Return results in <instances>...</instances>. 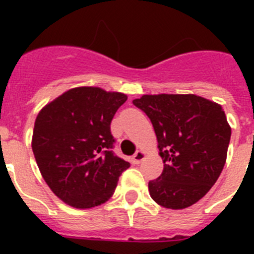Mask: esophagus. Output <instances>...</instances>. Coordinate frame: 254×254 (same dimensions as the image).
Returning a JSON list of instances; mask_svg holds the SVG:
<instances>
[{"instance_id": "34e87169", "label": "esophagus", "mask_w": 254, "mask_h": 254, "mask_svg": "<svg viewBox=\"0 0 254 254\" xmlns=\"http://www.w3.org/2000/svg\"><path fill=\"white\" fill-rule=\"evenodd\" d=\"M145 156H146V152L142 151V150H138V151L136 152V154H134L133 156H132L131 161L133 164H140L141 161H142L143 159H145Z\"/></svg>"}]
</instances>
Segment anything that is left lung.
<instances>
[{"label":"left lung","instance_id":"left-lung-1","mask_svg":"<svg viewBox=\"0 0 254 254\" xmlns=\"http://www.w3.org/2000/svg\"><path fill=\"white\" fill-rule=\"evenodd\" d=\"M134 105L147 114L164 169L149 182L158 205L187 208L202 198L223 170L232 128L223 107L194 94L142 95Z\"/></svg>","mask_w":254,"mask_h":254}]
</instances>
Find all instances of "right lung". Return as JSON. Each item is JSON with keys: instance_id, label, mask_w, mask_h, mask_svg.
Masks as SVG:
<instances>
[{"instance_id": "obj_1", "label": "right lung", "mask_w": 254, "mask_h": 254, "mask_svg": "<svg viewBox=\"0 0 254 254\" xmlns=\"http://www.w3.org/2000/svg\"><path fill=\"white\" fill-rule=\"evenodd\" d=\"M127 95L78 86L44 105L31 138L35 161L51 190L75 208L95 207L114 193L129 163L112 151L111 122Z\"/></svg>"}]
</instances>
